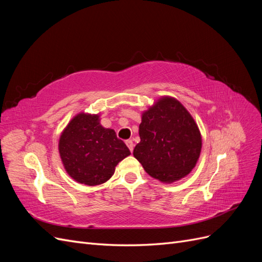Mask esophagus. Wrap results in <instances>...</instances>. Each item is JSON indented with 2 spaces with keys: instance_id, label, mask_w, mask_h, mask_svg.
Segmentation results:
<instances>
[{
  "instance_id": "esophagus-1",
  "label": "esophagus",
  "mask_w": 262,
  "mask_h": 262,
  "mask_svg": "<svg viewBox=\"0 0 262 262\" xmlns=\"http://www.w3.org/2000/svg\"><path fill=\"white\" fill-rule=\"evenodd\" d=\"M125 144H126V146H128V147H129V149H130L131 152H132V150H133V147H134L133 142H132L131 140H126V141H125Z\"/></svg>"
}]
</instances>
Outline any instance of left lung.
<instances>
[{
  "instance_id": "8db88e82",
  "label": "left lung",
  "mask_w": 262,
  "mask_h": 262,
  "mask_svg": "<svg viewBox=\"0 0 262 262\" xmlns=\"http://www.w3.org/2000/svg\"><path fill=\"white\" fill-rule=\"evenodd\" d=\"M139 134L141 142L133 155L149 176L163 182L187 176L200 156V131L187 109L173 98H162L143 114Z\"/></svg>"
}]
</instances>
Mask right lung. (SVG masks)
Listing matches in <instances>:
<instances>
[{"label": "right lung", "instance_id": "add662e5", "mask_svg": "<svg viewBox=\"0 0 262 262\" xmlns=\"http://www.w3.org/2000/svg\"><path fill=\"white\" fill-rule=\"evenodd\" d=\"M59 150L69 175L89 186L104 184L114 175L117 164L131 154L114 130L99 124L97 115L85 114L68 124Z\"/></svg>", "mask_w": 262, "mask_h": 262}]
</instances>
